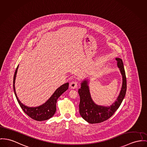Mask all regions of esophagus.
I'll return each instance as SVG.
<instances>
[{
  "label": "esophagus",
  "mask_w": 147,
  "mask_h": 147,
  "mask_svg": "<svg viewBox=\"0 0 147 147\" xmlns=\"http://www.w3.org/2000/svg\"><path fill=\"white\" fill-rule=\"evenodd\" d=\"M70 87L73 89H75L78 87V83L77 81H73L70 83Z\"/></svg>",
  "instance_id": "34e87169"
}]
</instances>
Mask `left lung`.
I'll use <instances>...</instances> for the list:
<instances>
[{"label": "left lung", "instance_id": "1", "mask_svg": "<svg viewBox=\"0 0 147 147\" xmlns=\"http://www.w3.org/2000/svg\"><path fill=\"white\" fill-rule=\"evenodd\" d=\"M117 66L120 68L123 76V85L120 94L116 101L109 107L98 106L95 104L90 97L87 81L84 80L78 90L80 96L79 113L80 116L88 123L96 124L103 122L111 117L121 104L126 92V78L123 60L116 58Z\"/></svg>", "mask_w": 147, "mask_h": 147}]
</instances>
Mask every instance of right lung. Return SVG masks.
Segmentation results:
<instances>
[{"label": "right lung", "instance_id": "add662e5", "mask_svg": "<svg viewBox=\"0 0 147 147\" xmlns=\"http://www.w3.org/2000/svg\"><path fill=\"white\" fill-rule=\"evenodd\" d=\"M17 69L18 67L16 69L13 78V89L17 100L18 102L20 107L22 109L23 111L24 112V113L27 114L29 117H30L31 119H34V120L41 121L49 119L52 116H53V115L55 113L57 110L56 103L57 100L64 92H65L68 90L69 83H65L61 86L60 87H59L54 93V94L51 96V97L48 100V101L42 105L37 107H28L23 105L22 103L19 101L16 93L14 82L17 71Z\"/></svg>", "mask_w": 147, "mask_h": 147}]
</instances>
